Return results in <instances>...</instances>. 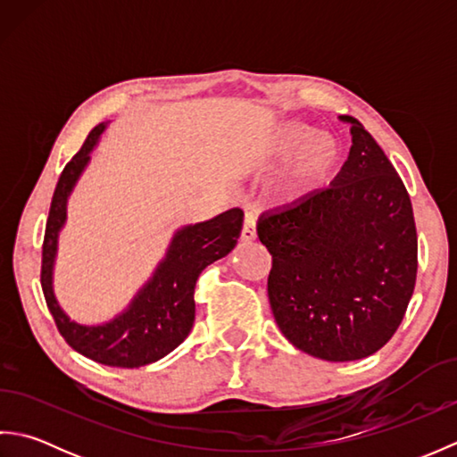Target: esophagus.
I'll return each mask as SVG.
<instances>
[{"instance_id": "esophagus-1", "label": "esophagus", "mask_w": 457, "mask_h": 457, "mask_svg": "<svg viewBox=\"0 0 457 457\" xmlns=\"http://www.w3.org/2000/svg\"><path fill=\"white\" fill-rule=\"evenodd\" d=\"M255 237H257V218L251 212H247L245 221H244V231H241V239L255 241Z\"/></svg>"}]
</instances>
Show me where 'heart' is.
I'll return each mask as SVG.
<instances>
[{
	"label": "heart",
	"instance_id": "obj_1",
	"mask_svg": "<svg viewBox=\"0 0 457 457\" xmlns=\"http://www.w3.org/2000/svg\"><path fill=\"white\" fill-rule=\"evenodd\" d=\"M275 151L280 157L295 154L293 162L285 174L283 194L287 198H298L303 194L322 187L337 169L339 145L326 133H316L304 123H287L277 133Z\"/></svg>",
	"mask_w": 457,
	"mask_h": 457
}]
</instances>
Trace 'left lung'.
Masks as SVG:
<instances>
[{
  "instance_id": "left-lung-1",
  "label": "left lung",
  "mask_w": 457,
  "mask_h": 457,
  "mask_svg": "<svg viewBox=\"0 0 457 457\" xmlns=\"http://www.w3.org/2000/svg\"><path fill=\"white\" fill-rule=\"evenodd\" d=\"M328 188L261 216L270 257L267 290L277 326L300 352L355 361L399 329L419 269L411 196L361 123Z\"/></svg>"
}]
</instances>
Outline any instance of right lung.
I'll list each match as a JSON object with an SVG mask.
<instances>
[{"instance_id":"add662e5","label":"right lung","mask_w":457,"mask_h":457,"mask_svg":"<svg viewBox=\"0 0 457 457\" xmlns=\"http://www.w3.org/2000/svg\"><path fill=\"white\" fill-rule=\"evenodd\" d=\"M104 129L105 123L96 125L82 149L66 162L56 182L43 239L41 287L58 332L68 345L96 363L133 369L159 361L187 339L196 312V280L204 269L226 257L237 245L244 210L231 208L208 221L179 229L170 241L167 257L161 261L149 283L112 322L102 326L72 322L58 306L53 293L56 241L66 220V200L88 164L90 151Z\"/></svg>"}]
</instances>
